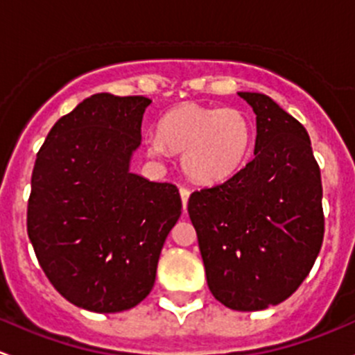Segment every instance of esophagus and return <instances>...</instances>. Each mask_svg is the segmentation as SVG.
<instances>
[{
  "label": "esophagus",
  "instance_id": "esophagus-1",
  "mask_svg": "<svg viewBox=\"0 0 355 355\" xmlns=\"http://www.w3.org/2000/svg\"><path fill=\"white\" fill-rule=\"evenodd\" d=\"M179 195H181L182 208H184V211H186V207H188V200H189V195H191V191H189L188 188H181L179 189Z\"/></svg>",
  "mask_w": 355,
  "mask_h": 355
}]
</instances>
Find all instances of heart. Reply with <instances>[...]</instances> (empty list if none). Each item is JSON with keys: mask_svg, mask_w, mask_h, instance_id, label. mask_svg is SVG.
<instances>
[{"mask_svg": "<svg viewBox=\"0 0 355 355\" xmlns=\"http://www.w3.org/2000/svg\"><path fill=\"white\" fill-rule=\"evenodd\" d=\"M253 123L237 107H217L184 102L171 109L159 124V133L147 137L155 157L182 152L181 164L193 181L214 184L231 178L250 155Z\"/></svg>", "mask_w": 355, "mask_h": 355, "instance_id": "b5f03b06", "label": "heart"}]
</instances>
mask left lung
Listing matches in <instances>:
<instances>
[{
	"instance_id": "8db88e82",
	"label": "left lung",
	"mask_w": 355,
	"mask_h": 355,
	"mask_svg": "<svg viewBox=\"0 0 355 355\" xmlns=\"http://www.w3.org/2000/svg\"><path fill=\"white\" fill-rule=\"evenodd\" d=\"M257 114L254 157L222 184L189 196L207 284L236 311L291 297L321 250L320 166L301 123L265 94L239 92Z\"/></svg>"
}]
</instances>
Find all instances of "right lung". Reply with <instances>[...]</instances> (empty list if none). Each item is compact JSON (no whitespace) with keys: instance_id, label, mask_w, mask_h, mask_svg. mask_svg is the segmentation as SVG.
<instances>
[{"instance_id":"1","label":"right lung","mask_w":355,"mask_h":355,"mask_svg":"<svg viewBox=\"0 0 355 355\" xmlns=\"http://www.w3.org/2000/svg\"><path fill=\"white\" fill-rule=\"evenodd\" d=\"M150 98L96 94L51 128L35 159L27 232L67 301L94 313L135 308L150 294L179 189L133 174Z\"/></svg>"}]
</instances>
